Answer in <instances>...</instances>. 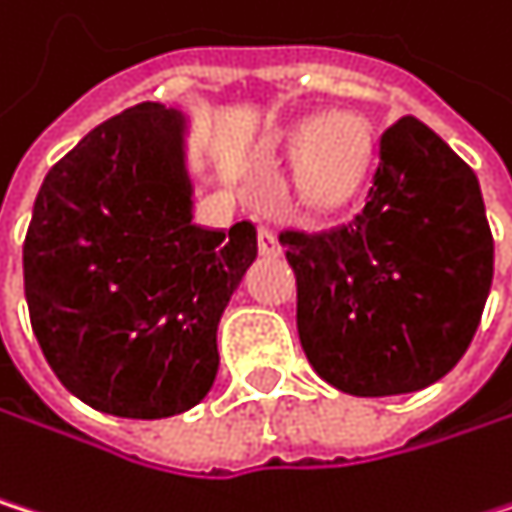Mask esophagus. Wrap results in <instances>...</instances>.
I'll list each match as a JSON object with an SVG mask.
<instances>
[{"mask_svg":"<svg viewBox=\"0 0 512 512\" xmlns=\"http://www.w3.org/2000/svg\"><path fill=\"white\" fill-rule=\"evenodd\" d=\"M258 248H261V254H267V258H279V254H282V242L270 227L258 230Z\"/></svg>","mask_w":512,"mask_h":512,"instance_id":"1","label":"esophagus"}]
</instances>
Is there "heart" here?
Wrapping results in <instances>:
<instances>
[{"label":"heart","instance_id":"1","mask_svg":"<svg viewBox=\"0 0 512 512\" xmlns=\"http://www.w3.org/2000/svg\"><path fill=\"white\" fill-rule=\"evenodd\" d=\"M276 151L294 163V194L309 212L355 203L376 163L373 127L358 115L303 118L279 136Z\"/></svg>","mask_w":512,"mask_h":512}]
</instances>
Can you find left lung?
Wrapping results in <instances>:
<instances>
[{"label": "left lung", "mask_w": 512, "mask_h": 512, "mask_svg": "<svg viewBox=\"0 0 512 512\" xmlns=\"http://www.w3.org/2000/svg\"><path fill=\"white\" fill-rule=\"evenodd\" d=\"M279 239L297 276L300 346L346 394L419 391L477 334L495 270L480 181L416 118L382 133L361 215Z\"/></svg>", "instance_id": "obj_1"}]
</instances>
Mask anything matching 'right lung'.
<instances>
[{
    "mask_svg": "<svg viewBox=\"0 0 512 512\" xmlns=\"http://www.w3.org/2000/svg\"><path fill=\"white\" fill-rule=\"evenodd\" d=\"M185 118L142 102L51 166L23 242L32 334L87 407L166 419L218 373V321L258 230L194 224Z\"/></svg>",
    "mask_w": 512,
    "mask_h": 512,
    "instance_id": "1",
    "label": "right lung"
}]
</instances>
